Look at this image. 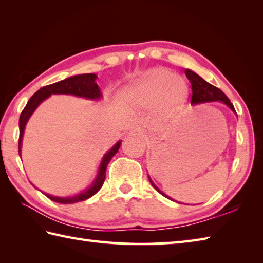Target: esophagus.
Returning <instances> with one entry per match:
<instances>
[{
  "label": "esophagus",
  "instance_id": "obj_1",
  "mask_svg": "<svg viewBox=\"0 0 263 263\" xmlns=\"http://www.w3.org/2000/svg\"><path fill=\"white\" fill-rule=\"evenodd\" d=\"M128 136L131 137H139L141 139H146L147 138V132L143 131L142 128H135V130H131L130 132H128Z\"/></svg>",
  "mask_w": 263,
  "mask_h": 263
}]
</instances>
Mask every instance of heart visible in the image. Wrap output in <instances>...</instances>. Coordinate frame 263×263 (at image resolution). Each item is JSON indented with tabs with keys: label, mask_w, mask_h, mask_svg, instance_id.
Segmentation results:
<instances>
[{
	"label": "heart",
	"mask_w": 263,
	"mask_h": 263,
	"mask_svg": "<svg viewBox=\"0 0 263 263\" xmlns=\"http://www.w3.org/2000/svg\"><path fill=\"white\" fill-rule=\"evenodd\" d=\"M189 85L182 76L166 69H153L119 92V102L130 109L152 108L155 116L167 119L178 113L189 99Z\"/></svg>",
	"instance_id": "obj_1"
}]
</instances>
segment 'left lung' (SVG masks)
I'll list each match as a JSON object with an SVG mask.
<instances>
[{
  "instance_id": "left-lung-1",
  "label": "left lung",
  "mask_w": 263,
  "mask_h": 263,
  "mask_svg": "<svg viewBox=\"0 0 263 263\" xmlns=\"http://www.w3.org/2000/svg\"><path fill=\"white\" fill-rule=\"evenodd\" d=\"M185 74L192 85V98H191L192 105H198V104H203V103H209V102H220L222 104H225L228 108L232 109L234 113L236 114L235 108H234L231 100L227 98L226 95L222 92L220 89L210 85L209 82H206L204 79H202V78L195 73V72L192 70L186 69ZM148 178L150 183H152V185L157 190L160 194H163L164 197L171 199L168 195H166L163 191H161V190H159L157 186H156V184L153 182V180L150 178L149 175H148Z\"/></svg>"
}]
</instances>
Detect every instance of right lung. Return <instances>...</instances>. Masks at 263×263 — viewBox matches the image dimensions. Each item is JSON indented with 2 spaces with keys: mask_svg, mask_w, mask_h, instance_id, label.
I'll return each instance as SVG.
<instances>
[{
  "mask_svg": "<svg viewBox=\"0 0 263 263\" xmlns=\"http://www.w3.org/2000/svg\"><path fill=\"white\" fill-rule=\"evenodd\" d=\"M97 76L95 73H85V74H77L72 76L70 78H66L64 80L58 81L52 85H48L39 89L37 92L32 95V97L28 100L26 107L22 110L19 119V155L21 158V147H22V138H24L25 128L28 121L33 114V111L37 109V107L41 105L44 100H46L52 95H71V96H76L79 98H85L88 100H100L103 98V93L100 91L99 86L96 83ZM121 147V140L117 141L113 147H111L107 153H105L102 160L98 167L97 174L95 176L92 183L87 189L82 190L81 192L77 194L68 195V197H58V195H52L41 191L46 195L48 199L52 201L63 204H71L76 202H80V201H85L89 198H91L93 194H96L100 187L103 186L105 176H106V168L110 161V159L114 157V155L119 152ZM33 185V184H32ZM35 186V185H33ZM36 187V186H35ZM37 189V187H36Z\"/></svg>",
  "mask_w": 263,
  "mask_h": 263,
  "instance_id": "right-lung-1",
  "label": "right lung"
}]
</instances>
